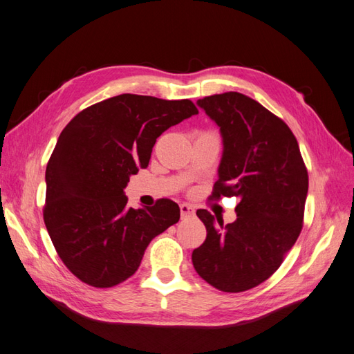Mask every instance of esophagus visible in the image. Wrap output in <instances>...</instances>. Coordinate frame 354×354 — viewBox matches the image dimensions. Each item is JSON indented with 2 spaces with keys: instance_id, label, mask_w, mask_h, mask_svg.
<instances>
[{
  "instance_id": "34e87169",
  "label": "esophagus",
  "mask_w": 354,
  "mask_h": 354,
  "mask_svg": "<svg viewBox=\"0 0 354 354\" xmlns=\"http://www.w3.org/2000/svg\"><path fill=\"white\" fill-rule=\"evenodd\" d=\"M179 209H180V216L183 218H188V216H193L196 214V210L193 206H189L187 203H183L179 205Z\"/></svg>"
}]
</instances>
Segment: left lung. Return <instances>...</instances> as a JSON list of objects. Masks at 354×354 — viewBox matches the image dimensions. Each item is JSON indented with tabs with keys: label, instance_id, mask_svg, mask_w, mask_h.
Returning a JSON list of instances; mask_svg holds the SVG:
<instances>
[{
	"label": "left lung",
	"instance_id": "8db88e82",
	"mask_svg": "<svg viewBox=\"0 0 354 354\" xmlns=\"http://www.w3.org/2000/svg\"><path fill=\"white\" fill-rule=\"evenodd\" d=\"M215 121L222 157L212 197L234 196L237 219L197 210L207 236L193 250L198 276L222 292H243L274 272L301 233L308 175L294 133L283 120L237 92L197 100Z\"/></svg>",
	"mask_w": 354,
	"mask_h": 354
}]
</instances>
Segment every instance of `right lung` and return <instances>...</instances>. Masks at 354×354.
Listing matches in <instances>:
<instances>
[{
    "mask_svg": "<svg viewBox=\"0 0 354 354\" xmlns=\"http://www.w3.org/2000/svg\"><path fill=\"white\" fill-rule=\"evenodd\" d=\"M196 114L188 99L124 93L83 109L62 130L46 169L43 214L57 255L84 283L124 281L149 241L179 221L175 201L133 209L124 188L148 166L157 138Z\"/></svg>",
    "mask_w": 354,
    "mask_h": 354,
    "instance_id": "right-lung-1",
    "label": "right lung"
}]
</instances>
